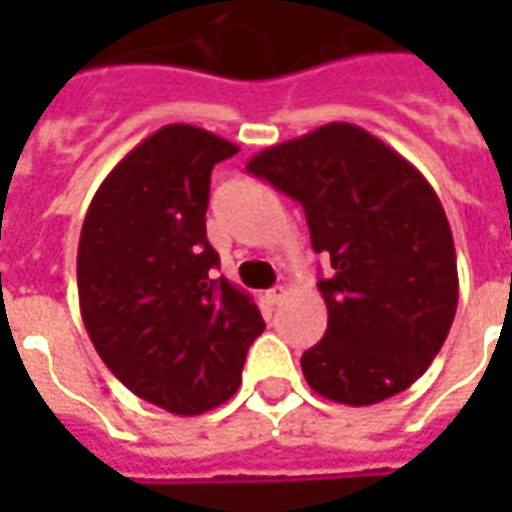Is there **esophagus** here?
I'll return each instance as SVG.
<instances>
[{"label":"esophagus","instance_id":"1","mask_svg":"<svg viewBox=\"0 0 512 512\" xmlns=\"http://www.w3.org/2000/svg\"><path fill=\"white\" fill-rule=\"evenodd\" d=\"M267 296V302H270V305H279V302H282V299H285L287 296V287H273V290H267L265 293Z\"/></svg>","mask_w":512,"mask_h":512}]
</instances>
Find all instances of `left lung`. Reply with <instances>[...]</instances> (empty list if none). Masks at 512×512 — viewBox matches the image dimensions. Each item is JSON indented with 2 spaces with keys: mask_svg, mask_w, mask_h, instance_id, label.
<instances>
[{
  "mask_svg": "<svg viewBox=\"0 0 512 512\" xmlns=\"http://www.w3.org/2000/svg\"><path fill=\"white\" fill-rule=\"evenodd\" d=\"M247 170L302 202L325 339L302 356L307 384L364 407L407 390L430 367L459 305L456 247L436 190L402 153L350 122H330L256 153Z\"/></svg>",
  "mask_w": 512,
  "mask_h": 512,
  "instance_id": "8db88e82",
  "label": "left lung"
}]
</instances>
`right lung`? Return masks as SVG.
Returning a JSON list of instances; mask_svg holds the SVG:
<instances>
[{
	"instance_id": "obj_1",
	"label": "right lung",
	"mask_w": 512,
	"mask_h": 512,
	"mask_svg": "<svg viewBox=\"0 0 512 512\" xmlns=\"http://www.w3.org/2000/svg\"><path fill=\"white\" fill-rule=\"evenodd\" d=\"M233 153V142L196 125L159 128L105 176L79 236L76 285L90 342L128 390L176 416L227 402L265 330L245 290L213 279L210 170Z\"/></svg>"
}]
</instances>
